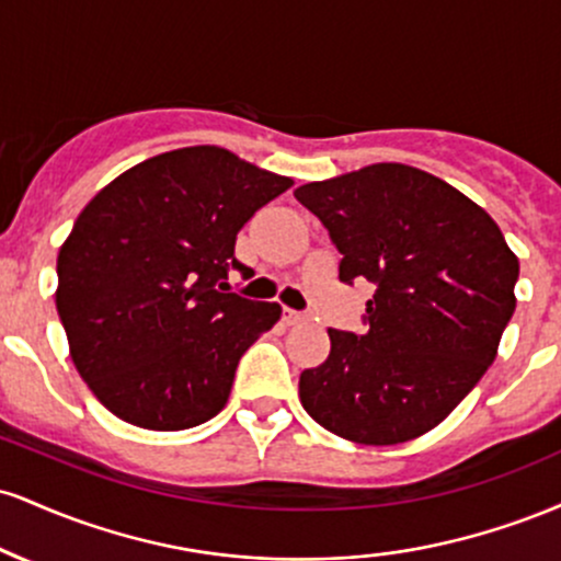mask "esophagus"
<instances>
[{
    "instance_id": "obj_1",
    "label": "esophagus",
    "mask_w": 561,
    "mask_h": 561,
    "mask_svg": "<svg viewBox=\"0 0 561 561\" xmlns=\"http://www.w3.org/2000/svg\"><path fill=\"white\" fill-rule=\"evenodd\" d=\"M282 319H285V324L295 327V324H302V321H308V313L293 311V308H285V313H282Z\"/></svg>"
}]
</instances>
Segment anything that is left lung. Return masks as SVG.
Wrapping results in <instances>:
<instances>
[{
    "instance_id": "1",
    "label": "left lung",
    "mask_w": 561,
    "mask_h": 561,
    "mask_svg": "<svg viewBox=\"0 0 561 561\" xmlns=\"http://www.w3.org/2000/svg\"><path fill=\"white\" fill-rule=\"evenodd\" d=\"M295 197L343 253L340 279L377 287L369 330H327L330 356L300 375L302 409L362 446L430 433L499 353L517 306V255L478 203L403 163L302 184Z\"/></svg>"
}]
</instances>
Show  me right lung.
I'll return each instance as SVG.
<instances>
[{
    "instance_id": "obj_1",
    "label": "right lung",
    "mask_w": 561,
    "mask_h": 561,
    "mask_svg": "<svg viewBox=\"0 0 561 561\" xmlns=\"http://www.w3.org/2000/svg\"><path fill=\"white\" fill-rule=\"evenodd\" d=\"M293 186L224 147L163 152L89 199L57 255L70 358L118 420L190 430L229 401L237 364L282 317L229 293L237 234Z\"/></svg>"
}]
</instances>
